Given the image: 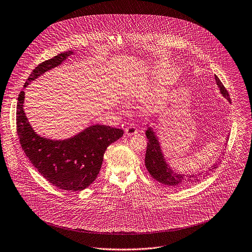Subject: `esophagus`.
Returning <instances> with one entry per match:
<instances>
[{"label":"esophagus","mask_w":252,"mask_h":252,"mask_svg":"<svg viewBox=\"0 0 252 252\" xmlns=\"http://www.w3.org/2000/svg\"><path fill=\"white\" fill-rule=\"evenodd\" d=\"M137 133V128L135 125H129L128 126L126 127V135L127 136H132Z\"/></svg>","instance_id":"34e87169"}]
</instances>
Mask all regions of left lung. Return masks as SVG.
Wrapping results in <instances>:
<instances>
[{
    "instance_id": "obj_1",
    "label": "left lung",
    "mask_w": 252,
    "mask_h": 252,
    "mask_svg": "<svg viewBox=\"0 0 252 252\" xmlns=\"http://www.w3.org/2000/svg\"><path fill=\"white\" fill-rule=\"evenodd\" d=\"M215 81L217 83V86L220 90L221 94L224 97H226L228 100L231 101L228 91L225 89L224 85L221 83V81L216 75H215ZM146 136H147L148 142H147V149H146V155H145V165L155 180L158 181L159 183L163 184L168 188L175 189V190L187 187L190 184H193L194 182H198L200 180L201 173L195 174V175L192 174L187 176L186 178L184 177L183 174H176L175 172H173L170 166H168V164L165 162L163 158L158 141L151 127H148V129L146 130ZM216 165L217 163L212 165L208 169V171L213 170L216 167Z\"/></svg>"
}]
</instances>
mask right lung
Masks as SVG:
<instances>
[{"instance_id": "add662e5", "label": "right lung", "mask_w": 252, "mask_h": 252, "mask_svg": "<svg viewBox=\"0 0 252 252\" xmlns=\"http://www.w3.org/2000/svg\"><path fill=\"white\" fill-rule=\"evenodd\" d=\"M72 51L57 54L39 64L24 84L32 81L62 63ZM24 91L20 92L16 107V131L25 155L38 171L59 189L80 192L97 177L107 147L124 134L122 128L104 125L88 127L66 140L54 141L39 136L29 125L23 110Z\"/></svg>"}]
</instances>
